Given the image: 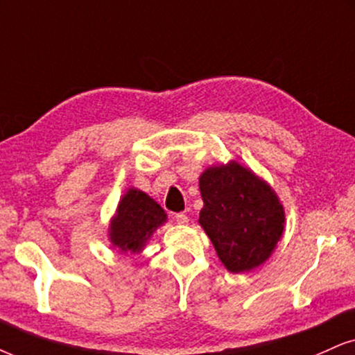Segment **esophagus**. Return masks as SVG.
<instances>
[{
  "mask_svg": "<svg viewBox=\"0 0 355 355\" xmlns=\"http://www.w3.org/2000/svg\"><path fill=\"white\" fill-rule=\"evenodd\" d=\"M174 218H176L178 224H182V225H184V224H187V222H189V217H187L184 212H178L176 216H174Z\"/></svg>",
  "mask_w": 355,
  "mask_h": 355,
  "instance_id": "1",
  "label": "esophagus"
}]
</instances>
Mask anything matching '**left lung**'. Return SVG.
<instances>
[{
    "mask_svg": "<svg viewBox=\"0 0 355 355\" xmlns=\"http://www.w3.org/2000/svg\"><path fill=\"white\" fill-rule=\"evenodd\" d=\"M199 224L232 273L257 268L283 234L284 211L273 189L237 163L204 171Z\"/></svg>",
    "mask_w": 355,
    "mask_h": 355,
    "instance_id": "obj_1",
    "label": "left lung"
}]
</instances>
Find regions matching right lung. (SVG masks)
Here are the masks:
<instances>
[{
	"label": "right lung",
	"instance_id": "1",
	"mask_svg": "<svg viewBox=\"0 0 355 355\" xmlns=\"http://www.w3.org/2000/svg\"><path fill=\"white\" fill-rule=\"evenodd\" d=\"M164 220L166 214L159 204L141 191L130 189L118 204L112 222V243L121 252L137 253Z\"/></svg>",
	"mask_w": 355,
	"mask_h": 355
}]
</instances>
